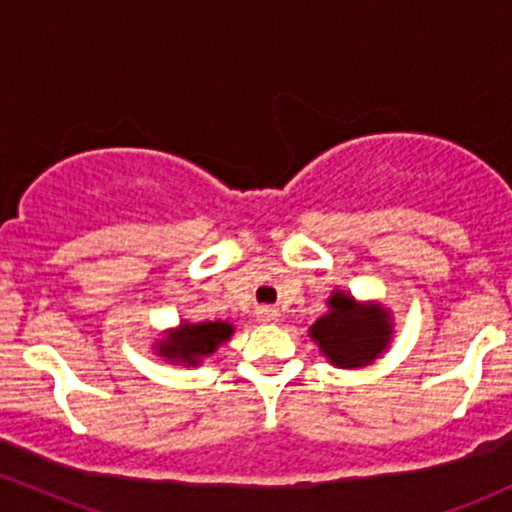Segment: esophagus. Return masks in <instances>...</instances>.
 Wrapping results in <instances>:
<instances>
[{
    "instance_id": "34e87169",
    "label": "esophagus",
    "mask_w": 512,
    "mask_h": 512,
    "mask_svg": "<svg viewBox=\"0 0 512 512\" xmlns=\"http://www.w3.org/2000/svg\"><path fill=\"white\" fill-rule=\"evenodd\" d=\"M257 321L260 324H277L279 311L272 309V306H262V309H257Z\"/></svg>"
}]
</instances>
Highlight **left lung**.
Wrapping results in <instances>:
<instances>
[{"mask_svg": "<svg viewBox=\"0 0 512 512\" xmlns=\"http://www.w3.org/2000/svg\"><path fill=\"white\" fill-rule=\"evenodd\" d=\"M326 306V314L309 326V336L331 365L368 368L390 348L395 319L385 304L358 301L346 289H333Z\"/></svg>", "mask_w": 512, "mask_h": 512, "instance_id": "1", "label": "left lung"}]
</instances>
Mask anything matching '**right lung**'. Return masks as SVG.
I'll return each instance as SVG.
<instances>
[{"instance_id":"right-lung-1","label":"right lung","mask_w":512,"mask_h":512,"mask_svg":"<svg viewBox=\"0 0 512 512\" xmlns=\"http://www.w3.org/2000/svg\"><path fill=\"white\" fill-rule=\"evenodd\" d=\"M233 333L235 326L230 321H196V324L181 321L176 328L161 333L152 351L166 363L198 368L203 358L218 351L225 341H230Z\"/></svg>"}]
</instances>
